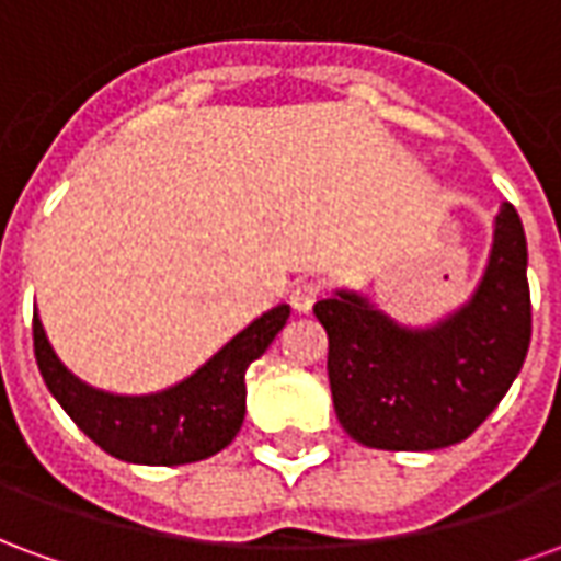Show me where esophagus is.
Instances as JSON below:
<instances>
[{
    "label": "esophagus",
    "instance_id": "obj_1",
    "mask_svg": "<svg viewBox=\"0 0 561 561\" xmlns=\"http://www.w3.org/2000/svg\"><path fill=\"white\" fill-rule=\"evenodd\" d=\"M321 297V288H318L316 282H297L291 291V306L294 312H300V316H306L312 306H316V300Z\"/></svg>",
    "mask_w": 561,
    "mask_h": 561
}]
</instances>
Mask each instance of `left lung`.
<instances>
[{
	"instance_id": "8db88e82",
	"label": "left lung",
	"mask_w": 561,
	"mask_h": 561,
	"mask_svg": "<svg viewBox=\"0 0 561 561\" xmlns=\"http://www.w3.org/2000/svg\"><path fill=\"white\" fill-rule=\"evenodd\" d=\"M526 267L523 221L502 204L481 282L430 328L400 324L348 288L318 300L342 430L378 450H438L469 438L502 402L529 352Z\"/></svg>"
}]
</instances>
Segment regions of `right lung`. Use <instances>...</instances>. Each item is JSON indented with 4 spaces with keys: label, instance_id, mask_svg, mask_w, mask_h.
Listing matches in <instances>:
<instances>
[{
    "label": "right lung",
    "instance_id": "add662e5",
    "mask_svg": "<svg viewBox=\"0 0 561 561\" xmlns=\"http://www.w3.org/2000/svg\"><path fill=\"white\" fill-rule=\"evenodd\" d=\"M288 316L291 306L279 304L225 342L192 376L140 397L99 390L75 376L54 352L38 312L32 318V336L44 385L83 435L126 462L183 466L219 454L240 433L245 369L267 352Z\"/></svg>",
    "mask_w": 561,
    "mask_h": 561
}]
</instances>
